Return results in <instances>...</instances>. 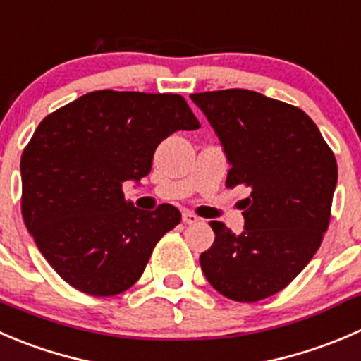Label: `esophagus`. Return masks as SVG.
<instances>
[{"label":"esophagus","mask_w":361,"mask_h":361,"mask_svg":"<svg viewBox=\"0 0 361 361\" xmlns=\"http://www.w3.org/2000/svg\"><path fill=\"white\" fill-rule=\"evenodd\" d=\"M199 220H201V219H199L197 215H194V213H190V212L183 213V222L185 224H197Z\"/></svg>","instance_id":"1"}]
</instances>
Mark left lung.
<instances>
[{"label":"left lung","mask_w":361,"mask_h":361,"mask_svg":"<svg viewBox=\"0 0 361 361\" xmlns=\"http://www.w3.org/2000/svg\"><path fill=\"white\" fill-rule=\"evenodd\" d=\"M224 146L226 187H243L245 231L209 222L215 241L199 261L209 284L254 303L288 288L321 247L331 216L337 160L298 107L248 90L194 93Z\"/></svg>","instance_id":"obj_1"}]
</instances>
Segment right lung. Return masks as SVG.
<instances>
[{
    "label": "right lung",
    "mask_w": 361,
    "mask_h": 361,
    "mask_svg": "<svg viewBox=\"0 0 361 361\" xmlns=\"http://www.w3.org/2000/svg\"><path fill=\"white\" fill-rule=\"evenodd\" d=\"M201 127L174 93H86L45 116L20 157L24 224L56 274L92 296H114L139 281L180 209L142 212L123 183L149 174L157 146Z\"/></svg>",
    "instance_id": "1"
}]
</instances>
